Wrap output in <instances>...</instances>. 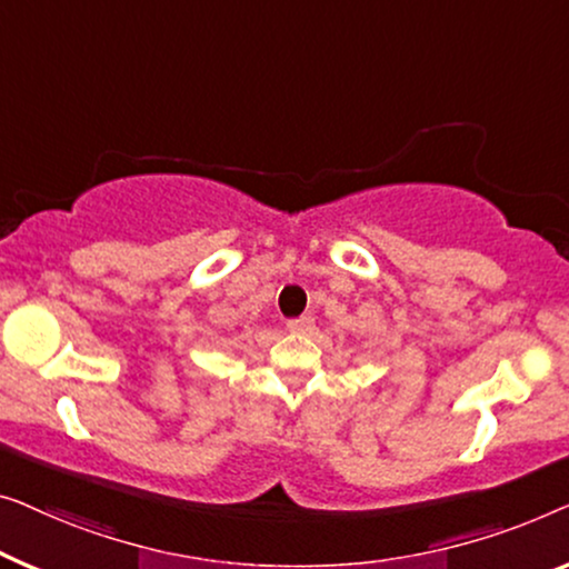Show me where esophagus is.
Instances as JSON below:
<instances>
[{
	"mask_svg": "<svg viewBox=\"0 0 569 569\" xmlns=\"http://www.w3.org/2000/svg\"><path fill=\"white\" fill-rule=\"evenodd\" d=\"M288 330H291V332H311V330H315V319L307 317V315L288 319Z\"/></svg>",
	"mask_w": 569,
	"mask_h": 569,
	"instance_id": "1",
	"label": "esophagus"
}]
</instances>
